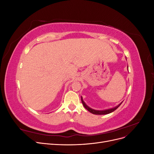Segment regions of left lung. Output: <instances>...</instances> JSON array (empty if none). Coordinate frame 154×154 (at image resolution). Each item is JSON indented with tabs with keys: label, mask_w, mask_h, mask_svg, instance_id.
I'll return each mask as SVG.
<instances>
[{
	"label": "left lung",
	"mask_w": 154,
	"mask_h": 154,
	"mask_svg": "<svg viewBox=\"0 0 154 154\" xmlns=\"http://www.w3.org/2000/svg\"><path fill=\"white\" fill-rule=\"evenodd\" d=\"M81 100H82V102L83 105L84 106L85 108L88 111H89L90 112H91V113L93 114H97V115H103V114H110V113H111V112H114L115 110L117 109L118 108V107L121 105V104H122V103H120L119 105H118L117 106L114 107V108H113V109H107V110H96L92 109L90 108V107H88V106L85 103V102L83 101V99H82V97H81Z\"/></svg>",
	"instance_id": "8db88e82"
}]
</instances>
